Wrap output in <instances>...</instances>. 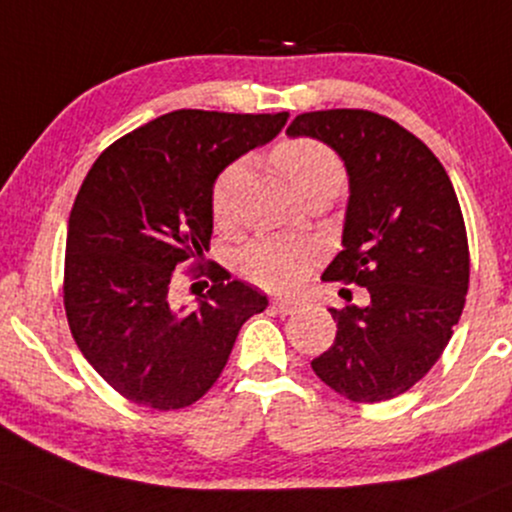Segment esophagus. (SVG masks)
<instances>
[{
    "instance_id": "esophagus-1",
    "label": "esophagus",
    "mask_w": 512,
    "mask_h": 512,
    "mask_svg": "<svg viewBox=\"0 0 512 512\" xmlns=\"http://www.w3.org/2000/svg\"><path fill=\"white\" fill-rule=\"evenodd\" d=\"M273 308L280 315H292L296 308H299V304H296V301H292V299H273Z\"/></svg>"
}]
</instances>
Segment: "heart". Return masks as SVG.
<instances>
[{
  "mask_svg": "<svg viewBox=\"0 0 512 512\" xmlns=\"http://www.w3.org/2000/svg\"><path fill=\"white\" fill-rule=\"evenodd\" d=\"M277 168L287 175L301 197L311 192H337L344 182V166L327 144L311 137L282 140L273 151ZM242 161L230 163L218 175L211 189V211L225 220L232 211V194L242 175ZM315 258V246L282 237H261L242 254V273L251 282L270 292H287L304 280Z\"/></svg>",
  "mask_w": 512,
  "mask_h": 512,
  "instance_id": "heart-1",
  "label": "heart"
}]
</instances>
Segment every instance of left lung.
Listing matches in <instances>:
<instances>
[{
    "instance_id": "obj_1",
    "label": "left lung",
    "mask_w": 512,
    "mask_h": 512,
    "mask_svg": "<svg viewBox=\"0 0 512 512\" xmlns=\"http://www.w3.org/2000/svg\"><path fill=\"white\" fill-rule=\"evenodd\" d=\"M287 135L325 142L344 161L342 251L323 280L370 294L363 308H330L337 337L311 368L349 401L394 399L439 361L463 313L470 254L456 192L427 144L380 113H301Z\"/></svg>"
}]
</instances>
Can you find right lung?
Instances as JSON below:
<instances>
[{
	"mask_svg": "<svg viewBox=\"0 0 512 512\" xmlns=\"http://www.w3.org/2000/svg\"><path fill=\"white\" fill-rule=\"evenodd\" d=\"M289 113L180 109L113 142L75 197L63 306L73 339L118 394L156 410L199 401L266 294L213 263L197 306H175L170 280L199 261L213 232L211 189L246 151L280 135Z\"/></svg>",
	"mask_w": 512,
	"mask_h": 512,
	"instance_id": "1",
	"label": "right lung"
}]
</instances>
